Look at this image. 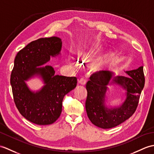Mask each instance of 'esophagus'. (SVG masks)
I'll use <instances>...</instances> for the list:
<instances>
[{
	"instance_id": "34e87169",
	"label": "esophagus",
	"mask_w": 154,
	"mask_h": 154,
	"mask_svg": "<svg viewBox=\"0 0 154 154\" xmlns=\"http://www.w3.org/2000/svg\"><path fill=\"white\" fill-rule=\"evenodd\" d=\"M86 83H87V81H86L85 79H81L79 81V83L82 85H85Z\"/></svg>"
}]
</instances>
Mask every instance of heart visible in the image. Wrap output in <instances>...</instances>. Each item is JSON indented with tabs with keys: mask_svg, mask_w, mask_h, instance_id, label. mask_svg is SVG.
Returning <instances> with one entry per match:
<instances>
[{
	"mask_svg": "<svg viewBox=\"0 0 154 154\" xmlns=\"http://www.w3.org/2000/svg\"><path fill=\"white\" fill-rule=\"evenodd\" d=\"M95 51L96 48H92L80 50L77 53V59L79 61V62H88L94 57ZM113 57L114 54L110 53L104 58H98L92 63L90 66L91 69L94 72H100L105 70L112 62Z\"/></svg>",
	"mask_w": 154,
	"mask_h": 154,
	"instance_id": "obj_1",
	"label": "heart"
}]
</instances>
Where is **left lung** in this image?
<instances>
[{"label": "left lung", "mask_w": 154, "mask_h": 154, "mask_svg": "<svg viewBox=\"0 0 154 154\" xmlns=\"http://www.w3.org/2000/svg\"><path fill=\"white\" fill-rule=\"evenodd\" d=\"M128 76H116L109 71L94 73L86 85L87 98L85 108L92 124L102 128H110L119 125L135 112L141 92L144 87L145 77L143 66L126 71ZM111 81L121 85L126 90L127 98L119 108L109 109L104 105L105 95Z\"/></svg>", "instance_id": "8db88e82"}]
</instances>
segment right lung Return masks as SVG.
Segmentation results:
<instances>
[{
    "mask_svg": "<svg viewBox=\"0 0 154 154\" xmlns=\"http://www.w3.org/2000/svg\"><path fill=\"white\" fill-rule=\"evenodd\" d=\"M62 42L57 37L41 38L17 52L10 75L14 103L26 119L37 125H51L58 119L66 94L76 87L75 77L55 75L52 66L36 67L58 55ZM40 74L45 85L37 93L31 91L25 81Z\"/></svg>",
    "mask_w": 154,
    "mask_h": 154,
    "instance_id": "1",
    "label": "right lung"
}]
</instances>
